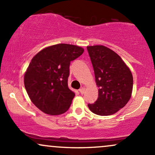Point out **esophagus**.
I'll return each mask as SVG.
<instances>
[{
  "mask_svg": "<svg viewBox=\"0 0 155 155\" xmlns=\"http://www.w3.org/2000/svg\"><path fill=\"white\" fill-rule=\"evenodd\" d=\"M79 91L80 92V93H81V94H84V91H85V88L84 87H81L79 89Z\"/></svg>",
  "mask_w": 155,
  "mask_h": 155,
  "instance_id": "obj_1",
  "label": "esophagus"
}]
</instances>
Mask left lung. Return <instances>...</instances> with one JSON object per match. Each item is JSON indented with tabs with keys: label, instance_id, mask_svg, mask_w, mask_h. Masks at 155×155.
<instances>
[{
	"label": "left lung",
	"instance_id": "left-lung-1",
	"mask_svg": "<svg viewBox=\"0 0 155 155\" xmlns=\"http://www.w3.org/2000/svg\"><path fill=\"white\" fill-rule=\"evenodd\" d=\"M92 67L98 97L88 107L94 114L108 116L127 104L133 91L132 73L122 58L102 45L87 47Z\"/></svg>",
	"mask_w": 155,
	"mask_h": 155
}]
</instances>
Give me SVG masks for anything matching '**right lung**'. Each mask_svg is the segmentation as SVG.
I'll list each match as a JSON object with an SVG mask.
<instances>
[{"label": "right lung", "instance_id": "obj_1", "mask_svg": "<svg viewBox=\"0 0 155 155\" xmlns=\"http://www.w3.org/2000/svg\"><path fill=\"white\" fill-rule=\"evenodd\" d=\"M84 52L76 45L48 47L31 60L24 76L25 87L33 104L44 113L60 115L68 111L75 93L68 86L71 61Z\"/></svg>", "mask_w": 155, "mask_h": 155}]
</instances>
